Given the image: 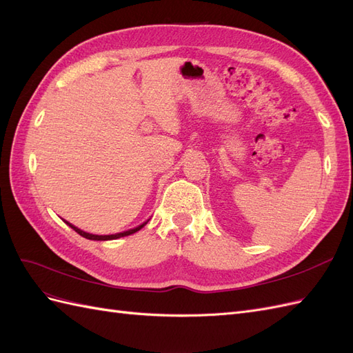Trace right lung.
Masks as SVG:
<instances>
[{"label": "right lung", "mask_w": 353, "mask_h": 353, "mask_svg": "<svg viewBox=\"0 0 353 353\" xmlns=\"http://www.w3.org/2000/svg\"><path fill=\"white\" fill-rule=\"evenodd\" d=\"M148 221H145L143 224H141V225H138V227H134V229H130V230H128V232H123V233H116V234H104V236H99V234H92V233H86V232H83V230H81V229H77V227H74L72 223H69V221H65V224H69L72 229L76 232V233H79L81 236H83V237H86V239H89V241H112V239H119V237H124V236H129V234H133V233H136V232H139L142 227L146 224Z\"/></svg>", "instance_id": "right-lung-1"}]
</instances>
